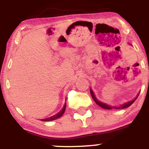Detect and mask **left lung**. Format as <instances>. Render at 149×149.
Masks as SVG:
<instances>
[{
	"mask_svg": "<svg viewBox=\"0 0 149 149\" xmlns=\"http://www.w3.org/2000/svg\"><path fill=\"white\" fill-rule=\"evenodd\" d=\"M90 94H91L92 97V98H93V100H95V103H96L97 104H98V105L100 106V107L104 108V109H125V108L129 107L130 106H131L132 104L134 103V101L136 100V99H137V97H138V96H139V94H138L137 96L135 97V98L132 101H130V102H127V103H125V104H123V105H121L120 107H112V106H110V105H108V104H107L102 103V102H101L99 100H97V98H96V97H95V95H94L93 92H92V90H91V89H90Z\"/></svg>",
	"mask_w": 149,
	"mask_h": 149,
	"instance_id": "8db88e82",
	"label": "left lung"
}]
</instances>
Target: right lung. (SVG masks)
Returning a JSON list of instances; mask_svg holds the SVG:
<instances>
[{
	"mask_svg": "<svg viewBox=\"0 0 149 149\" xmlns=\"http://www.w3.org/2000/svg\"><path fill=\"white\" fill-rule=\"evenodd\" d=\"M66 103H65L64 107H63V109H61V110L59 111L58 113L56 114V115L53 116H51V117L49 118H45V119H41L42 121H44V122H45V121H51V120H54L59 118H60L61 116L64 114V113L65 111V109H66Z\"/></svg>",
	"mask_w": 149,
	"mask_h": 149,
	"instance_id": "1",
	"label": "right lung"
}]
</instances>
